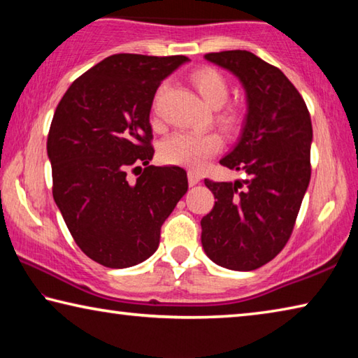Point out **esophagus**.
Listing matches in <instances>:
<instances>
[{
  "instance_id": "1",
  "label": "esophagus",
  "mask_w": 358,
  "mask_h": 358,
  "mask_svg": "<svg viewBox=\"0 0 358 358\" xmlns=\"http://www.w3.org/2000/svg\"><path fill=\"white\" fill-rule=\"evenodd\" d=\"M201 180H202V177L197 172H194V171L187 172V183H189V186H196L197 183H201Z\"/></svg>"
}]
</instances>
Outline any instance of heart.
I'll return each mask as SVG.
<instances>
[{
	"label": "heart",
	"mask_w": 358,
	"mask_h": 358,
	"mask_svg": "<svg viewBox=\"0 0 358 358\" xmlns=\"http://www.w3.org/2000/svg\"><path fill=\"white\" fill-rule=\"evenodd\" d=\"M191 82L201 94L205 104L211 108H220L229 98V85L220 71L213 68H201L192 72ZM166 85L157 90L156 101L164 93ZM217 123L222 129L234 131L238 124V115L235 110H226L217 115ZM222 147V141L217 134H199V132L178 131L169 136L161 143V159L167 164L181 166L199 171L211 156H215Z\"/></svg>",
	"instance_id": "obj_1"
}]
</instances>
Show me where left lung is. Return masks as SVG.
Here are the masks:
<instances>
[{
    "instance_id": "left-lung-1",
    "label": "left lung",
    "mask_w": 358,
    "mask_h": 358,
    "mask_svg": "<svg viewBox=\"0 0 358 358\" xmlns=\"http://www.w3.org/2000/svg\"><path fill=\"white\" fill-rule=\"evenodd\" d=\"M205 59L238 78L248 110L238 142L220 161L246 180H205L216 202L201 221L202 246L224 268L256 270L292 234L311 178V117L289 78L254 53L226 50Z\"/></svg>"
}]
</instances>
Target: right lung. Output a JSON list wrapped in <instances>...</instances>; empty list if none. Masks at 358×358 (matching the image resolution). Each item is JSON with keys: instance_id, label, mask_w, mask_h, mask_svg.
<instances>
[{"instance_id": "1", "label": "right lung", "mask_w": 358, "mask_h": 358, "mask_svg": "<svg viewBox=\"0 0 358 358\" xmlns=\"http://www.w3.org/2000/svg\"><path fill=\"white\" fill-rule=\"evenodd\" d=\"M186 62L112 55L71 85L53 115L47 138L53 199L77 246L108 268L147 260L187 191L185 169L150 166L155 93ZM131 168L141 171L136 182L127 178Z\"/></svg>"}]
</instances>
